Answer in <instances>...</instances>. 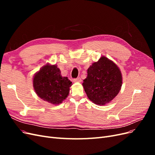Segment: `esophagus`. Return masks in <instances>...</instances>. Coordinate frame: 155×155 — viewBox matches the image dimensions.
<instances>
[{"label":"esophagus","mask_w":155,"mask_h":155,"mask_svg":"<svg viewBox=\"0 0 155 155\" xmlns=\"http://www.w3.org/2000/svg\"><path fill=\"white\" fill-rule=\"evenodd\" d=\"M73 81L74 82H76V83H80L81 81V78H77L76 79H73Z\"/></svg>","instance_id":"obj_1"}]
</instances>
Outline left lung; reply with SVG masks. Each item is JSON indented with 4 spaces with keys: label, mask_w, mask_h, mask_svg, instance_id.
<instances>
[{
    "label": "left lung",
    "mask_w": 155,
    "mask_h": 155,
    "mask_svg": "<svg viewBox=\"0 0 155 155\" xmlns=\"http://www.w3.org/2000/svg\"><path fill=\"white\" fill-rule=\"evenodd\" d=\"M83 86L88 99L98 105H105L119 93L122 76L118 66L103 56L87 70Z\"/></svg>",
    "instance_id": "1"
}]
</instances>
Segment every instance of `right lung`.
<instances>
[{
	"mask_svg": "<svg viewBox=\"0 0 155 155\" xmlns=\"http://www.w3.org/2000/svg\"><path fill=\"white\" fill-rule=\"evenodd\" d=\"M33 85L37 96L42 100L58 105L68 96L72 82L68 78L62 77L57 65L47 64L35 74Z\"/></svg>",
	"mask_w": 155,
	"mask_h": 155,
	"instance_id": "1",
	"label": "right lung"
}]
</instances>
